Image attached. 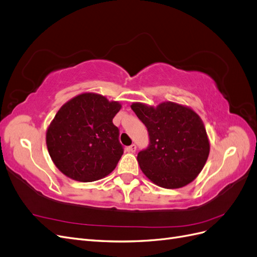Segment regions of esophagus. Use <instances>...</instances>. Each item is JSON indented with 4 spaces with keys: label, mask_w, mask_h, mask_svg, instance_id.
<instances>
[{
    "label": "esophagus",
    "mask_w": 257,
    "mask_h": 257,
    "mask_svg": "<svg viewBox=\"0 0 257 257\" xmlns=\"http://www.w3.org/2000/svg\"><path fill=\"white\" fill-rule=\"evenodd\" d=\"M136 149H137V146H136L135 144H133V145H131L130 147H127V148H126V150H127V152H131V153H134V152L136 151Z\"/></svg>",
    "instance_id": "1"
}]
</instances>
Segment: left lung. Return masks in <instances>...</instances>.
I'll list each match as a JSON object with an SVG mask.
<instances>
[{
	"mask_svg": "<svg viewBox=\"0 0 257 257\" xmlns=\"http://www.w3.org/2000/svg\"><path fill=\"white\" fill-rule=\"evenodd\" d=\"M131 107L150 138L149 147L137 155L142 172L161 188L179 189L191 183L203 170L210 152L200 116L174 102L157 107L133 103Z\"/></svg>",
	"mask_w": 257,
	"mask_h": 257,
	"instance_id": "8db88e82",
	"label": "left lung"
}]
</instances>
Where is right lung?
I'll return each mask as SVG.
<instances>
[{
    "instance_id": "obj_1",
    "label": "right lung",
    "mask_w": 257,
    "mask_h": 257,
    "mask_svg": "<svg viewBox=\"0 0 257 257\" xmlns=\"http://www.w3.org/2000/svg\"><path fill=\"white\" fill-rule=\"evenodd\" d=\"M121 107L115 100L85 92L60 108L46 132V144L62 174L92 182L112 172L123 154L119 128L112 123Z\"/></svg>"
}]
</instances>
